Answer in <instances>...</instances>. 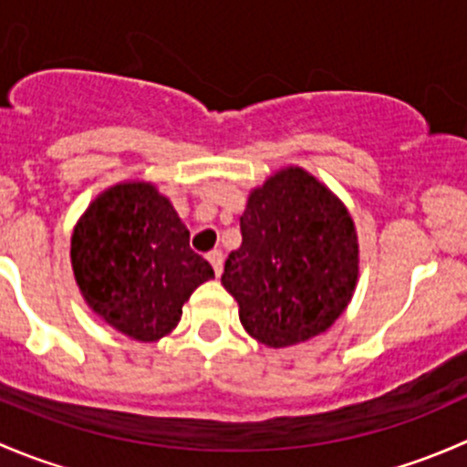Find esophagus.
Here are the masks:
<instances>
[{
  "label": "esophagus",
  "mask_w": 467,
  "mask_h": 467,
  "mask_svg": "<svg viewBox=\"0 0 467 467\" xmlns=\"http://www.w3.org/2000/svg\"><path fill=\"white\" fill-rule=\"evenodd\" d=\"M205 257H207V262L212 264V268H214L216 277H219L221 271H223V253H221V251H210Z\"/></svg>",
  "instance_id": "34e87169"
}]
</instances>
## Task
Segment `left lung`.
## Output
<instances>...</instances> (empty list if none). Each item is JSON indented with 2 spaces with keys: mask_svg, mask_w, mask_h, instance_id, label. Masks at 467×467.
I'll return each instance as SVG.
<instances>
[{
  "mask_svg": "<svg viewBox=\"0 0 467 467\" xmlns=\"http://www.w3.org/2000/svg\"><path fill=\"white\" fill-rule=\"evenodd\" d=\"M239 225L242 246L221 285L244 329L266 348H289L332 327L359 280V239L343 201L289 164L251 190Z\"/></svg>",
  "mask_w": 467,
  "mask_h": 467,
  "instance_id": "left-lung-1",
  "label": "left lung"
}]
</instances>
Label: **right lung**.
<instances>
[{
    "label": "right lung",
    "mask_w": 467,
    "mask_h": 467,
    "mask_svg": "<svg viewBox=\"0 0 467 467\" xmlns=\"http://www.w3.org/2000/svg\"><path fill=\"white\" fill-rule=\"evenodd\" d=\"M69 257L88 307L142 343L167 337L196 286L214 277L171 201L146 181L103 190L74 225Z\"/></svg>",
    "instance_id": "right-lung-1"
}]
</instances>
